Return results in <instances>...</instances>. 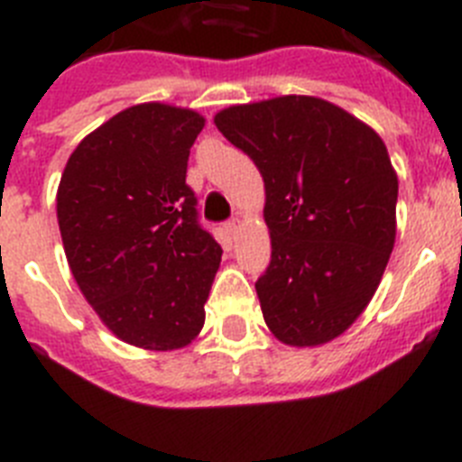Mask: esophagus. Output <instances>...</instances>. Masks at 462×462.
Listing matches in <instances>:
<instances>
[{
	"instance_id": "esophagus-1",
	"label": "esophagus",
	"mask_w": 462,
	"mask_h": 462,
	"mask_svg": "<svg viewBox=\"0 0 462 462\" xmlns=\"http://www.w3.org/2000/svg\"><path fill=\"white\" fill-rule=\"evenodd\" d=\"M226 228H228V234L236 236L240 231V228H243V217H238V215H236V217L226 224Z\"/></svg>"
}]
</instances>
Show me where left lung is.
Segmentation results:
<instances>
[{
	"label": "left lung",
	"instance_id": "obj_1",
	"mask_svg": "<svg viewBox=\"0 0 462 462\" xmlns=\"http://www.w3.org/2000/svg\"><path fill=\"white\" fill-rule=\"evenodd\" d=\"M215 126L263 178L271 266L256 282L273 336L319 346L368 308L395 243L398 173L373 126L287 94L228 106Z\"/></svg>",
	"mask_w": 462,
	"mask_h": 462
}]
</instances>
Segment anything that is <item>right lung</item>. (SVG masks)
<instances>
[{"mask_svg": "<svg viewBox=\"0 0 462 462\" xmlns=\"http://www.w3.org/2000/svg\"><path fill=\"white\" fill-rule=\"evenodd\" d=\"M206 117L148 101L89 132L57 187L71 275L106 328L152 352L189 345L222 247L196 222L187 159Z\"/></svg>", "mask_w": 462, "mask_h": 462, "instance_id": "obj_1", "label": "right lung"}]
</instances>
